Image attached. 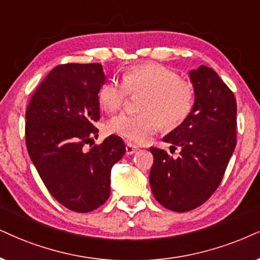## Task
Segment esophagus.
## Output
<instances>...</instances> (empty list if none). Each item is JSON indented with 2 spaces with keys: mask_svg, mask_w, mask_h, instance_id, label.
<instances>
[{
  "mask_svg": "<svg viewBox=\"0 0 260 260\" xmlns=\"http://www.w3.org/2000/svg\"><path fill=\"white\" fill-rule=\"evenodd\" d=\"M125 150H126L127 155H133V154H135L137 150H139V148H137L136 146L131 145V143H127L126 147H125Z\"/></svg>",
  "mask_w": 260,
  "mask_h": 260,
  "instance_id": "obj_1",
  "label": "esophagus"
}]
</instances>
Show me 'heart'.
Listing matches in <instances>:
<instances>
[{
	"label": "heart",
	"mask_w": 260,
	"mask_h": 260,
	"mask_svg": "<svg viewBox=\"0 0 260 260\" xmlns=\"http://www.w3.org/2000/svg\"><path fill=\"white\" fill-rule=\"evenodd\" d=\"M143 95L141 114H120L108 121L111 134L140 145L161 125L166 130L177 127L194 107L195 90L190 82L159 63H143L127 69L123 81L110 79L99 90V104L108 113L119 111L127 95Z\"/></svg>",
	"instance_id": "obj_1"
}]
</instances>
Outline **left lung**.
I'll return each instance as SVG.
<instances>
[{
	"mask_svg": "<svg viewBox=\"0 0 260 260\" xmlns=\"http://www.w3.org/2000/svg\"><path fill=\"white\" fill-rule=\"evenodd\" d=\"M195 90L191 113L162 141L170 150L181 148L174 158L152 147L154 156L149 183L156 201L176 212L203 205L214 193L236 146V100L216 71L201 65L189 71Z\"/></svg>",
	"mask_w": 260,
	"mask_h": 260,
	"instance_id": "8db88e82",
	"label": "left lung"
}]
</instances>
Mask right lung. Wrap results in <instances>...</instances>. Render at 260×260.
<instances>
[{"mask_svg":"<svg viewBox=\"0 0 260 260\" xmlns=\"http://www.w3.org/2000/svg\"><path fill=\"white\" fill-rule=\"evenodd\" d=\"M101 63L56 66L37 86L26 108L28 155L49 193L75 212H90L111 193V169L125 154L119 136L86 150L100 120ZM94 141V140H92Z\"/></svg>","mask_w":260,"mask_h":260,"instance_id":"right-lung-1","label":"right lung"}]
</instances>
